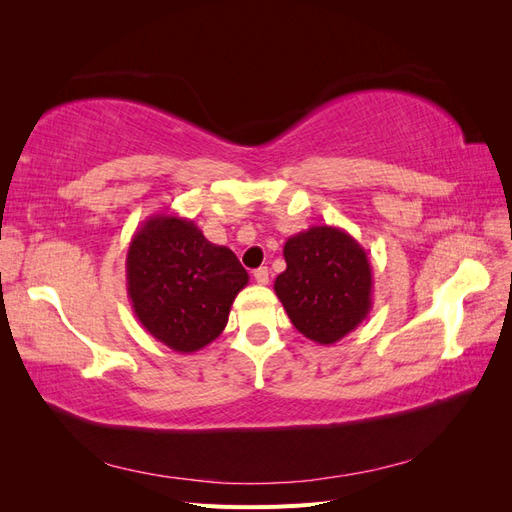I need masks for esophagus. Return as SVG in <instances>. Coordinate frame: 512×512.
<instances>
[{"label": "esophagus", "mask_w": 512, "mask_h": 512, "mask_svg": "<svg viewBox=\"0 0 512 512\" xmlns=\"http://www.w3.org/2000/svg\"><path fill=\"white\" fill-rule=\"evenodd\" d=\"M254 280H256L260 286L269 284V269H267V267H260V269H256V271H254Z\"/></svg>", "instance_id": "obj_1"}]
</instances>
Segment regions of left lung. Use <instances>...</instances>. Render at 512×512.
<instances>
[{
	"instance_id": "1",
	"label": "left lung",
	"mask_w": 512,
	"mask_h": 512,
	"mask_svg": "<svg viewBox=\"0 0 512 512\" xmlns=\"http://www.w3.org/2000/svg\"><path fill=\"white\" fill-rule=\"evenodd\" d=\"M286 271L275 294L294 329L331 346L352 333L371 312L374 275L361 243L337 226H312L284 245Z\"/></svg>"
}]
</instances>
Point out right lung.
Instances as JSON below:
<instances>
[{
    "mask_svg": "<svg viewBox=\"0 0 512 512\" xmlns=\"http://www.w3.org/2000/svg\"><path fill=\"white\" fill-rule=\"evenodd\" d=\"M126 282L143 329L170 350L192 354L220 337L250 275L228 247L207 241L194 220L158 213L134 232Z\"/></svg>",
    "mask_w": 512,
    "mask_h": 512,
    "instance_id": "add662e5",
    "label": "right lung"
}]
</instances>
